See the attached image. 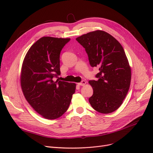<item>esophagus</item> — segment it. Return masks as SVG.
I'll use <instances>...</instances> for the list:
<instances>
[{
  "instance_id": "34e87169",
  "label": "esophagus",
  "mask_w": 153,
  "mask_h": 153,
  "mask_svg": "<svg viewBox=\"0 0 153 153\" xmlns=\"http://www.w3.org/2000/svg\"><path fill=\"white\" fill-rule=\"evenodd\" d=\"M85 84H86V82H85V81H82L81 82L78 83V85H80V86H83V85H84Z\"/></svg>"
}]
</instances>
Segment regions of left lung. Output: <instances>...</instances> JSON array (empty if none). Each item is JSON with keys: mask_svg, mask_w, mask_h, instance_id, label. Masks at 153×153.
<instances>
[{"mask_svg": "<svg viewBox=\"0 0 153 153\" xmlns=\"http://www.w3.org/2000/svg\"><path fill=\"white\" fill-rule=\"evenodd\" d=\"M88 55L90 65L97 67V81L91 80L94 93L89 99L92 108L109 114L122 105L129 90L131 68L122 46L109 33L97 30L76 38Z\"/></svg>", "mask_w": 153, "mask_h": 153, "instance_id": "obj_1", "label": "left lung"}]
</instances>
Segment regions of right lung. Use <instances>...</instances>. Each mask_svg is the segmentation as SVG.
Here are the masks:
<instances>
[{
	"instance_id": "right-lung-1",
	"label": "right lung",
	"mask_w": 153,
	"mask_h": 153,
	"mask_svg": "<svg viewBox=\"0 0 153 153\" xmlns=\"http://www.w3.org/2000/svg\"><path fill=\"white\" fill-rule=\"evenodd\" d=\"M70 38L44 36L32 45L24 58L21 87L24 96L43 117L53 120L69 108L76 84L58 81L60 53Z\"/></svg>"
}]
</instances>
